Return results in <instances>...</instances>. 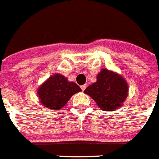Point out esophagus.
I'll use <instances>...</instances> for the list:
<instances>
[{"mask_svg": "<svg viewBox=\"0 0 159 159\" xmlns=\"http://www.w3.org/2000/svg\"><path fill=\"white\" fill-rule=\"evenodd\" d=\"M85 88H86V85H81V90H82V91L85 90Z\"/></svg>", "mask_w": 159, "mask_h": 159, "instance_id": "34e87169", "label": "esophagus"}]
</instances>
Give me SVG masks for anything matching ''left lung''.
<instances>
[{"mask_svg":"<svg viewBox=\"0 0 159 159\" xmlns=\"http://www.w3.org/2000/svg\"><path fill=\"white\" fill-rule=\"evenodd\" d=\"M84 93L96 102L99 108L113 111L121 107L128 93V85L121 76L108 70H102L95 83L89 85Z\"/></svg>","mask_w":159,"mask_h":159,"instance_id":"obj_1","label":"left lung"}]
</instances>
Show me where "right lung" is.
<instances>
[{
  "label": "right lung",
  "mask_w": 159,
  "mask_h": 159,
  "mask_svg": "<svg viewBox=\"0 0 159 159\" xmlns=\"http://www.w3.org/2000/svg\"><path fill=\"white\" fill-rule=\"evenodd\" d=\"M81 89L74 82L56 74L40 86L38 91L41 103L49 110H61L74 93Z\"/></svg>",
  "instance_id": "right-lung-1"
}]
</instances>
